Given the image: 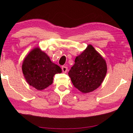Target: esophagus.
<instances>
[{
	"mask_svg": "<svg viewBox=\"0 0 133 133\" xmlns=\"http://www.w3.org/2000/svg\"><path fill=\"white\" fill-rule=\"evenodd\" d=\"M62 69L63 72L64 73H66L67 71V67L66 66H62Z\"/></svg>",
	"mask_w": 133,
	"mask_h": 133,
	"instance_id": "obj_1",
	"label": "esophagus"
}]
</instances>
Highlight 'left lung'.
<instances>
[{
  "label": "left lung",
  "mask_w": 133,
  "mask_h": 133,
  "mask_svg": "<svg viewBox=\"0 0 133 133\" xmlns=\"http://www.w3.org/2000/svg\"><path fill=\"white\" fill-rule=\"evenodd\" d=\"M75 63L69 71L74 86L84 93L97 89L107 73L105 60L91 45L76 57Z\"/></svg>",
  "instance_id": "1"
}]
</instances>
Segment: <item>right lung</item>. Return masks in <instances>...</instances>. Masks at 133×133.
Segmentation results:
<instances>
[{"label":"right lung","instance_id":"add662e5","mask_svg":"<svg viewBox=\"0 0 133 133\" xmlns=\"http://www.w3.org/2000/svg\"><path fill=\"white\" fill-rule=\"evenodd\" d=\"M22 71L28 84L38 90L47 88L53 83V76L62 73L58 65L39 48L31 50L24 58Z\"/></svg>","mask_w":133,"mask_h":133}]
</instances>
